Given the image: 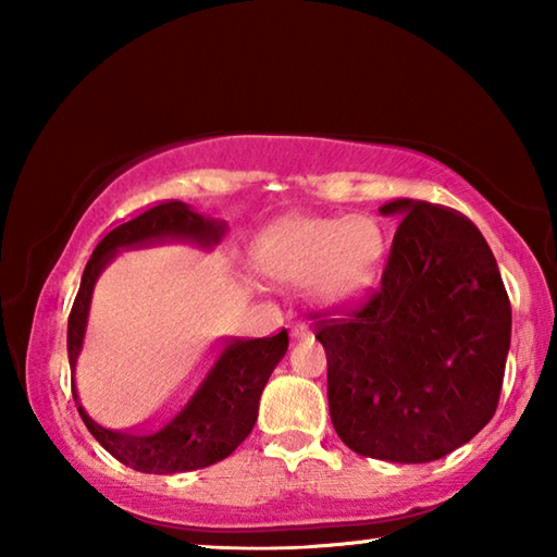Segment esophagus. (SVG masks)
<instances>
[{
    "label": "esophagus",
    "instance_id": "obj_1",
    "mask_svg": "<svg viewBox=\"0 0 557 557\" xmlns=\"http://www.w3.org/2000/svg\"><path fill=\"white\" fill-rule=\"evenodd\" d=\"M289 336H292V338H307V336H309V326H307L305 322L289 324Z\"/></svg>",
    "mask_w": 557,
    "mask_h": 557
}]
</instances>
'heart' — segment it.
<instances>
[{
    "mask_svg": "<svg viewBox=\"0 0 557 557\" xmlns=\"http://www.w3.org/2000/svg\"><path fill=\"white\" fill-rule=\"evenodd\" d=\"M385 240L369 219H285L256 243L252 265L270 280L305 282L317 305L346 307L373 285Z\"/></svg>",
    "mask_w": 557,
    "mask_h": 557,
    "instance_id": "heart-1",
    "label": "heart"
}]
</instances>
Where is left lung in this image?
Returning <instances> with one entry per match:
<instances>
[{
	"label": "left lung",
	"instance_id": "8db88e82",
	"mask_svg": "<svg viewBox=\"0 0 557 557\" xmlns=\"http://www.w3.org/2000/svg\"><path fill=\"white\" fill-rule=\"evenodd\" d=\"M400 215L381 287L344 319L314 314L336 435L363 457L425 465L494 418L511 346V301L484 235L428 201Z\"/></svg>",
	"mask_w": 557,
	"mask_h": 557
}]
</instances>
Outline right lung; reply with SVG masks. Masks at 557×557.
I'll list each match as a JSON object with an SVG mask.
<instances>
[{
  "mask_svg": "<svg viewBox=\"0 0 557 557\" xmlns=\"http://www.w3.org/2000/svg\"><path fill=\"white\" fill-rule=\"evenodd\" d=\"M225 228V221L196 213L184 201H162L112 228L92 250L73 299L69 317L71 369L75 371L86 336L92 287L120 250L164 240H191L201 248H213L221 243ZM287 329L265 338H223L201 373L137 430L98 425L81 405L75 381H71L73 400L90 435L125 467L145 474L203 469L233 455L250 435L258 420L262 388L287 354Z\"/></svg>",
  "mask_w": 557,
  "mask_h": 557,
  "instance_id": "1",
  "label": "right lung"
}]
</instances>
